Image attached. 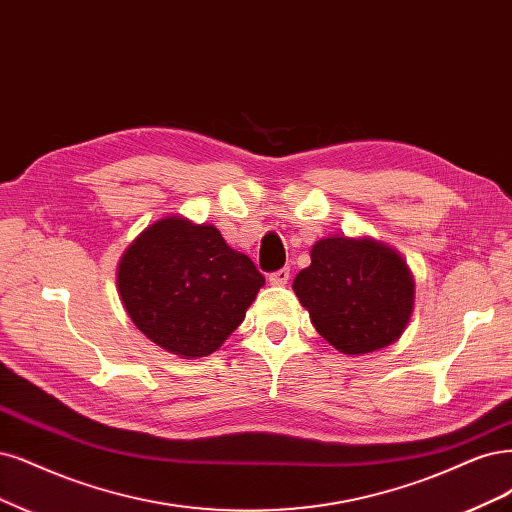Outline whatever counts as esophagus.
Masks as SVG:
<instances>
[{
  "label": "esophagus",
  "instance_id": "34e87169",
  "mask_svg": "<svg viewBox=\"0 0 512 512\" xmlns=\"http://www.w3.org/2000/svg\"><path fill=\"white\" fill-rule=\"evenodd\" d=\"M288 279H290V269H279L269 275L271 286H286Z\"/></svg>",
  "mask_w": 512,
  "mask_h": 512
}]
</instances>
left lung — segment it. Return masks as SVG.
Here are the masks:
<instances>
[{"label":"left lung","mask_w":512,"mask_h":512,"mask_svg":"<svg viewBox=\"0 0 512 512\" xmlns=\"http://www.w3.org/2000/svg\"><path fill=\"white\" fill-rule=\"evenodd\" d=\"M292 290L315 330L347 356L396 343L415 305L407 262L373 237L334 235L315 241L311 264L294 277Z\"/></svg>","instance_id":"8db88e82"}]
</instances>
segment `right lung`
I'll list each match as a JSON object with an SVG mask.
<instances>
[{"label":"right lung","instance_id":"right-lung-1","mask_svg":"<svg viewBox=\"0 0 512 512\" xmlns=\"http://www.w3.org/2000/svg\"><path fill=\"white\" fill-rule=\"evenodd\" d=\"M116 284L131 322L169 354L192 360L214 354L237 330L264 277L216 226L165 216L122 254Z\"/></svg>","mask_w":512,"mask_h":512}]
</instances>
